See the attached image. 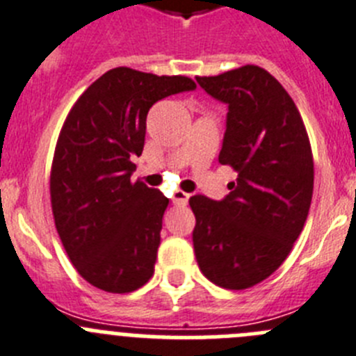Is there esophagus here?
Wrapping results in <instances>:
<instances>
[{"instance_id": "1", "label": "esophagus", "mask_w": 356, "mask_h": 356, "mask_svg": "<svg viewBox=\"0 0 356 356\" xmlns=\"http://www.w3.org/2000/svg\"><path fill=\"white\" fill-rule=\"evenodd\" d=\"M188 200H190V193H184V191H181V190L174 191V195H172V202H174V204H177V206H186V204H188Z\"/></svg>"}]
</instances>
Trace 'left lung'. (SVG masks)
Masks as SVG:
<instances>
[{"label": "left lung", "instance_id": "1", "mask_svg": "<svg viewBox=\"0 0 356 356\" xmlns=\"http://www.w3.org/2000/svg\"><path fill=\"white\" fill-rule=\"evenodd\" d=\"M197 83L229 106L218 159L238 179L223 200L190 198L195 255L213 284L248 289L280 268L305 225L314 191L309 134L286 88L261 67Z\"/></svg>", "mask_w": 356, "mask_h": 356}]
</instances>
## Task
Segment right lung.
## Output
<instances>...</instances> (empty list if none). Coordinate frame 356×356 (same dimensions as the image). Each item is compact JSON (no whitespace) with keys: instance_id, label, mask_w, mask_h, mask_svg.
I'll list each match as a JSON object with an SVG mask.
<instances>
[{"instance_id":"right-lung-1","label":"right lung","mask_w":356,"mask_h":356,"mask_svg":"<svg viewBox=\"0 0 356 356\" xmlns=\"http://www.w3.org/2000/svg\"><path fill=\"white\" fill-rule=\"evenodd\" d=\"M186 76L117 67L70 108L51 166V207L78 273L106 293H131L154 275L168 198L131 181L152 104L195 90Z\"/></svg>"}]
</instances>
